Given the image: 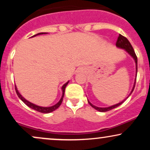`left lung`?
I'll list each match as a JSON object with an SVG mask.
<instances>
[{"mask_svg":"<svg viewBox=\"0 0 150 150\" xmlns=\"http://www.w3.org/2000/svg\"><path fill=\"white\" fill-rule=\"evenodd\" d=\"M116 45L117 47H119V48H121V49H125V51H126L127 52H128L129 54H130V56H131L132 57L134 58V60H135V63H136V73H137V56H136L135 51H134V49H133V48H132V45L130 44V42H129L128 39H127V38L123 37V36L121 35V34H119V36H118V39H117V41H116ZM136 76H137V75H136ZM135 82H136V79H135ZM135 85H134V87H133V88H132V90L131 93L132 92V91L134 90V88H135ZM131 93L130 94V95L131 94ZM130 95H129V96H130ZM128 97H127V98H128ZM125 101V100L123 101L122 102H120V103H118V104H117L116 105H113V106H109V107H106V108L97 107V106H94V105L91 104V103L89 102V101H88V103L89 104H90V106H92V107L95 108V109L97 110V111H101V112H106V111H110V110L113 109V108L118 107V106H119L120 104H123V103Z\"/></svg>","mask_w":150,"mask_h":150,"instance_id":"left-lung-1","label":"left lung"}]
</instances>
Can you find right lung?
Listing matches in <instances>:
<instances>
[{
    "label": "right lung",
    "mask_w": 150,
    "mask_h": 150,
    "mask_svg": "<svg viewBox=\"0 0 150 150\" xmlns=\"http://www.w3.org/2000/svg\"><path fill=\"white\" fill-rule=\"evenodd\" d=\"M45 34V33H44V32H42V33H39V34H36V35H34L33 37H35V36L39 35V34ZM68 82H66V83H65V85H63V87H62V90H63V94H62V97H61V100L58 101L57 104H55L54 106H51V107H42V106H37V105L32 104V103L30 102V101H27V100H26V99H25V98H24L23 97H22L21 94H20V93H19L18 90V89H17L16 86H15V91H16V93H17V94H18V96L19 97V98H20V99H21V100H22V101H23V102L25 103V104L26 105H27V106H29V107H30V108H32V109L35 110V111H39V112L44 113H48L52 112V111H55V110H56V109H57V108L60 106V105L61 104L62 101H63V97H64L65 89V87H66V86H67V85H68Z\"/></svg>",
    "instance_id": "right-lung-1"
}]
</instances>
